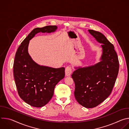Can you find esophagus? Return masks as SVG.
Masks as SVG:
<instances>
[{
    "label": "esophagus",
    "instance_id": "esophagus-1",
    "mask_svg": "<svg viewBox=\"0 0 129 129\" xmlns=\"http://www.w3.org/2000/svg\"><path fill=\"white\" fill-rule=\"evenodd\" d=\"M72 72V68L70 66L66 67L65 68V76H70Z\"/></svg>",
    "mask_w": 129,
    "mask_h": 129
}]
</instances>
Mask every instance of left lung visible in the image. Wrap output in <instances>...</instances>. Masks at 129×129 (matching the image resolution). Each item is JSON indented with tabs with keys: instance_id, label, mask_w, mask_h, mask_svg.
Returning a JSON list of instances; mask_svg holds the SVG:
<instances>
[{
	"instance_id": "obj_1",
	"label": "left lung",
	"mask_w": 129,
	"mask_h": 129,
	"mask_svg": "<svg viewBox=\"0 0 129 129\" xmlns=\"http://www.w3.org/2000/svg\"><path fill=\"white\" fill-rule=\"evenodd\" d=\"M102 43L101 61L94 66L79 68L73 72L74 94L77 102L87 108H94L111 94L119 71V61L113 45L101 33L88 30Z\"/></svg>"
}]
</instances>
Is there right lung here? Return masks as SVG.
Listing matches in <instances>:
<instances>
[{
  "mask_svg": "<svg viewBox=\"0 0 129 129\" xmlns=\"http://www.w3.org/2000/svg\"><path fill=\"white\" fill-rule=\"evenodd\" d=\"M56 25L34 29L16 51L13 66L14 77L19 96L26 103L42 107L51 99L58 83L65 77V68L40 66L31 58L27 51L29 41L38 33L53 32Z\"/></svg>",
  "mask_w": 129,
  "mask_h": 129,
  "instance_id": "right-lung-1",
  "label": "right lung"
}]
</instances>
